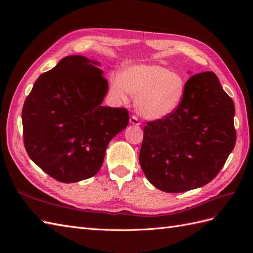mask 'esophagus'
Wrapping results in <instances>:
<instances>
[{
	"label": "esophagus",
	"mask_w": 253,
	"mask_h": 253,
	"mask_svg": "<svg viewBox=\"0 0 253 253\" xmlns=\"http://www.w3.org/2000/svg\"><path fill=\"white\" fill-rule=\"evenodd\" d=\"M129 124L134 125V126H140V121L136 116H132L131 118H129Z\"/></svg>",
	"instance_id": "esophagus-1"
}]
</instances>
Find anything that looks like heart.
Wrapping results in <instances>:
<instances>
[{
	"instance_id": "heart-1",
	"label": "heart",
	"mask_w": 253,
	"mask_h": 253,
	"mask_svg": "<svg viewBox=\"0 0 253 253\" xmlns=\"http://www.w3.org/2000/svg\"><path fill=\"white\" fill-rule=\"evenodd\" d=\"M111 94L126 101L135 97V109L143 118L156 121L171 116L179 108L186 91L181 75L158 64H134L110 80Z\"/></svg>"
}]
</instances>
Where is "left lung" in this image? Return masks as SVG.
I'll use <instances>...</instances> for the list:
<instances>
[{"label":"left lung","mask_w":253,"mask_h":253,"mask_svg":"<svg viewBox=\"0 0 253 253\" xmlns=\"http://www.w3.org/2000/svg\"><path fill=\"white\" fill-rule=\"evenodd\" d=\"M234 114L232 99L215 74L192 76L175 113L143 128L139 164L145 177L168 193L210 182L235 145Z\"/></svg>","instance_id":"left-lung-1"}]
</instances>
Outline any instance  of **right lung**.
I'll return each mask as SVG.
<instances>
[{
	"label": "right lung",
	"instance_id": "1",
	"mask_svg": "<svg viewBox=\"0 0 253 253\" xmlns=\"http://www.w3.org/2000/svg\"><path fill=\"white\" fill-rule=\"evenodd\" d=\"M99 65L83 56L63 58L37 79L23 106L27 154L58 181L96 175L110 141L127 126L126 109L101 105L109 83Z\"/></svg>",
	"mask_w": 253,
	"mask_h": 253
}]
</instances>
